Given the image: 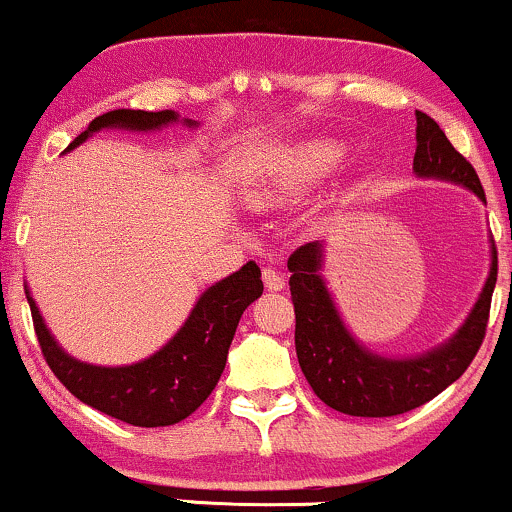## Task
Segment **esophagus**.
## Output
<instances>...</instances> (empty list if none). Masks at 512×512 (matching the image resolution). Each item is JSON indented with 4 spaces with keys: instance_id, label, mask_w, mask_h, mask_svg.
<instances>
[{
    "instance_id": "34e87169",
    "label": "esophagus",
    "mask_w": 512,
    "mask_h": 512,
    "mask_svg": "<svg viewBox=\"0 0 512 512\" xmlns=\"http://www.w3.org/2000/svg\"><path fill=\"white\" fill-rule=\"evenodd\" d=\"M262 279H265V286L269 291H282L284 289V277L277 272V269L265 267V269H262Z\"/></svg>"
}]
</instances>
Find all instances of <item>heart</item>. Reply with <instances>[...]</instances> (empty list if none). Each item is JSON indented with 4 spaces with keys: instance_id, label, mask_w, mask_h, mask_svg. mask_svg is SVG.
Instances as JSON below:
<instances>
[{
    "instance_id": "obj_1",
    "label": "heart",
    "mask_w": 512,
    "mask_h": 512,
    "mask_svg": "<svg viewBox=\"0 0 512 512\" xmlns=\"http://www.w3.org/2000/svg\"><path fill=\"white\" fill-rule=\"evenodd\" d=\"M338 160L340 148L335 143H330V140H318V143L306 145L299 157V179L313 182V179L325 177Z\"/></svg>"
}]
</instances>
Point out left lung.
Wrapping results in <instances>:
<instances>
[{
	"label": "left lung",
	"instance_id": "1",
	"mask_svg": "<svg viewBox=\"0 0 512 512\" xmlns=\"http://www.w3.org/2000/svg\"><path fill=\"white\" fill-rule=\"evenodd\" d=\"M415 157L418 177L462 184L486 204L479 174L454 150L445 131L423 111H415ZM323 243H306L289 257V286L296 313V357L311 389L325 406L357 418H391L432 401L459 379L479 352L486 335L493 286L498 277L496 245L491 272L462 328L442 345L415 357H384L359 345L347 330L325 279L320 277Z\"/></svg>",
	"mask_w": 512,
	"mask_h": 512
}]
</instances>
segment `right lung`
I'll return each instance as SVG.
<instances>
[{
    "mask_svg": "<svg viewBox=\"0 0 512 512\" xmlns=\"http://www.w3.org/2000/svg\"><path fill=\"white\" fill-rule=\"evenodd\" d=\"M177 121L179 114H174L172 109H116L97 116L89 123L87 131L67 145L65 153L75 150L101 128L160 131ZM182 123L189 128L196 126L192 119H184ZM262 289L265 286H262L260 267L255 262H247L238 272L209 286L199 296L189 318L162 350L126 367H97V364L80 362L67 355L50 335L28 289L26 299L31 306L33 328H36L43 357L72 396L128 425L165 428V425L189 418L216 389L226 369L228 347L233 342L240 316L252 301L260 299Z\"/></svg>",
    "mask_w": 512,
    "mask_h": 512,
    "instance_id": "1",
    "label": "right lung"
}]
</instances>
